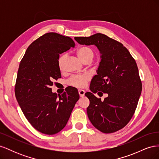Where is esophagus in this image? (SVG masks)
Listing matches in <instances>:
<instances>
[{
    "mask_svg": "<svg viewBox=\"0 0 159 159\" xmlns=\"http://www.w3.org/2000/svg\"><path fill=\"white\" fill-rule=\"evenodd\" d=\"M78 92H79V95L81 98H83L85 95V91L83 89H79Z\"/></svg>",
    "mask_w": 159,
    "mask_h": 159,
    "instance_id": "obj_1",
    "label": "esophagus"
}]
</instances>
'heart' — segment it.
I'll return each mask as SVG.
<instances>
[{
	"instance_id": "1",
	"label": "heart",
	"mask_w": 159,
	"mask_h": 159,
	"mask_svg": "<svg viewBox=\"0 0 159 159\" xmlns=\"http://www.w3.org/2000/svg\"><path fill=\"white\" fill-rule=\"evenodd\" d=\"M80 59L84 63L89 61L91 62L93 60L94 54L93 50L90 48L84 46L80 48L77 52ZM66 57L65 55L61 56L58 59V66L60 69L62 68L63 66V63L64 59ZM89 80V77L87 74H81V75H77L72 76L71 78L68 80V84L71 85L75 86L77 88H84L87 84L88 81Z\"/></svg>"
}]
</instances>
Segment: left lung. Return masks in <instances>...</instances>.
<instances>
[{"mask_svg":"<svg viewBox=\"0 0 159 159\" xmlns=\"http://www.w3.org/2000/svg\"><path fill=\"white\" fill-rule=\"evenodd\" d=\"M74 38L80 44L95 45L101 54L97 75L91 81V92L85 93L90 102L89 121L101 132H116L132 118L141 93L136 61L121 43L103 34ZM98 90L108 93L103 101L94 95Z\"/></svg>","mask_w":159,"mask_h":159,"instance_id":"left-lung-1","label":"left lung"}]
</instances>
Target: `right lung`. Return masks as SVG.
Listing matches in <instances>:
<instances>
[{"label": "right lung", "mask_w": 159, "mask_h": 159, "mask_svg": "<svg viewBox=\"0 0 159 159\" xmlns=\"http://www.w3.org/2000/svg\"><path fill=\"white\" fill-rule=\"evenodd\" d=\"M75 47L71 38L49 32L28 46L19 65L15 85L17 102L29 123L46 134L59 133L66 125L76 102L78 89L53 93V80L61 78L60 54Z\"/></svg>", "instance_id": "obj_1"}]
</instances>
